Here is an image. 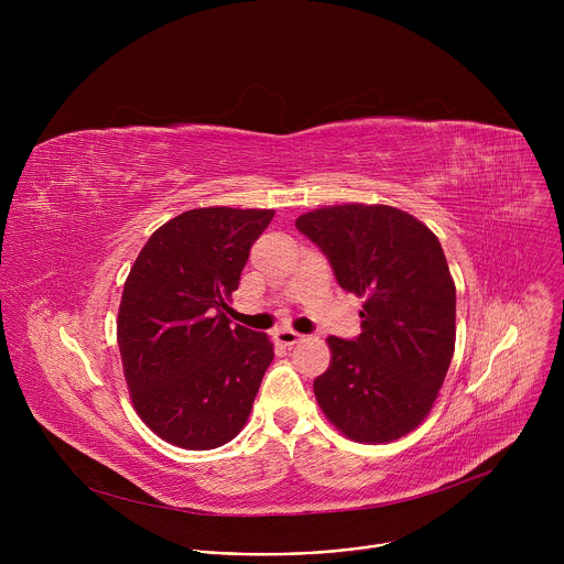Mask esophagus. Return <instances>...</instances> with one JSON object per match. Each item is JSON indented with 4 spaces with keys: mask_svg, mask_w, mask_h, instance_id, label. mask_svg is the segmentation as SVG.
<instances>
[{
    "mask_svg": "<svg viewBox=\"0 0 564 564\" xmlns=\"http://www.w3.org/2000/svg\"><path fill=\"white\" fill-rule=\"evenodd\" d=\"M274 339H276L279 344H283V346H294V344H299V341L303 339V335H299V333H294V330H290V328H283V330H279V333L274 335Z\"/></svg>",
    "mask_w": 564,
    "mask_h": 564,
    "instance_id": "34e87169",
    "label": "esophagus"
}]
</instances>
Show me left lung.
I'll return each instance as SVG.
<instances>
[{
  "label": "left lung",
  "instance_id": "8db88e82",
  "mask_svg": "<svg viewBox=\"0 0 564 564\" xmlns=\"http://www.w3.org/2000/svg\"><path fill=\"white\" fill-rule=\"evenodd\" d=\"M337 283L361 296V333L330 337L314 379L326 417L350 440L383 444L433 409L455 350V283L437 236L388 205H337L296 218Z\"/></svg>",
  "mask_w": 564,
  "mask_h": 564
}]
</instances>
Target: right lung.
<instances>
[{
	"mask_svg": "<svg viewBox=\"0 0 564 564\" xmlns=\"http://www.w3.org/2000/svg\"><path fill=\"white\" fill-rule=\"evenodd\" d=\"M272 209L203 207L140 250L120 301L118 348L133 406L170 444L209 451L246 426L274 344L225 316Z\"/></svg>",
	"mask_w": 564,
	"mask_h": 564,
	"instance_id": "add662e5",
	"label": "right lung"
}]
</instances>
